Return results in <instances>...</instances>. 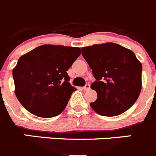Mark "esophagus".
Wrapping results in <instances>:
<instances>
[{
    "label": "esophagus",
    "mask_w": 156,
    "mask_h": 156,
    "mask_svg": "<svg viewBox=\"0 0 156 156\" xmlns=\"http://www.w3.org/2000/svg\"><path fill=\"white\" fill-rule=\"evenodd\" d=\"M90 85L89 83H87L83 87V90H90Z\"/></svg>",
    "instance_id": "1"
}]
</instances>
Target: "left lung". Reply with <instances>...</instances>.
Segmentation results:
<instances>
[{"label": "left lung", "instance_id": "left-lung-1", "mask_svg": "<svg viewBox=\"0 0 156 156\" xmlns=\"http://www.w3.org/2000/svg\"><path fill=\"white\" fill-rule=\"evenodd\" d=\"M96 80L90 85L98 94L91 108L100 115L117 116L129 109L141 90L142 66L135 53L115 43L81 48Z\"/></svg>", "mask_w": 156, "mask_h": 156}]
</instances>
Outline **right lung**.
Returning <instances> with one entry per match:
<instances>
[{"label":"right lung","instance_id":"obj_1","mask_svg":"<svg viewBox=\"0 0 156 156\" xmlns=\"http://www.w3.org/2000/svg\"><path fill=\"white\" fill-rule=\"evenodd\" d=\"M80 53L77 47L43 45L20 57L12 74L22 106L40 118L61 114L76 90L66 71Z\"/></svg>","mask_w":156,"mask_h":156}]
</instances>
